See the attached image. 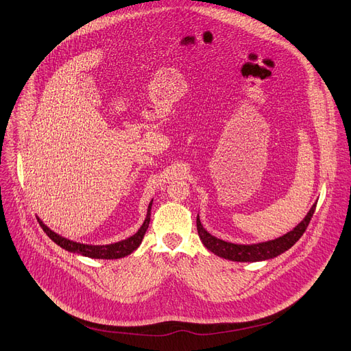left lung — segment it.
Wrapping results in <instances>:
<instances>
[{
	"label": "left lung",
	"mask_w": 351,
	"mask_h": 351,
	"mask_svg": "<svg viewBox=\"0 0 351 351\" xmlns=\"http://www.w3.org/2000/svg\"><path fill=\"white\" fill-rule=\"evenodd\" d=\"M316 203L311 207L309 213L305 215V218L300 222V224L290 232H287L285 235L276 238L273 241L267 242H261V243H252V245H238V243H231L227 241L218 239L208 234L200 222V218L197 215V232L199 237L203 242V245L215 253L217 256L224 258L232 262H261V261H267L273 259L278 254L284 253L285 250H289L305 232L309 221L315 213Z\"/></svg>",
	"instance_id": "obj_1"
}]
</instances>
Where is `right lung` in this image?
<instances>
[{"label":"right lung","instance_id":"add662e5","mask_svg":"<svg viewBox=\"0 0 351 351\" xmlns=\"http://www.w3.org/2000/svg\"><path fill=\"white\" fill-rule=\"evenodd\" d=\"M151 206H152V202L148 206L147 217L143 222V226L140 227V230L133 237L127 238L124 241H120V242H116V243H110V245H86V243L74 242V241H70L64 237L56 234L54 231H51L49 227H46L43 224V221L40 218H38V221H39L40 227L43 228V231L47 234V237L53 242H56L58 246H61L62 249H66V250L73 252V253L82 254V256L92 258V259H120V258L127 256V254L133 253L140 246V243H141V241H143V238H144V235L148 230V226H149Z\"/></svg>","mask_w":351,"mask_h":351}]
</instances>
